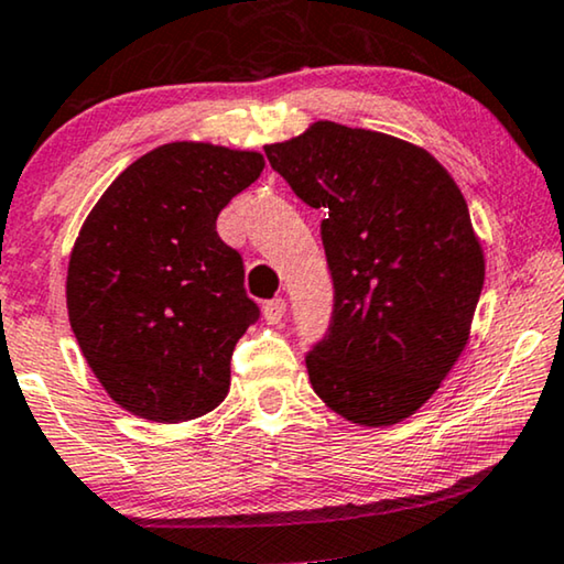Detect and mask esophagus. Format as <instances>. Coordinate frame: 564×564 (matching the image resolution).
<instances>
[{
  "label": "esophagus",
  "instance_id": "esophagus-1",
  "mask_svg": "<svg viewBox=\"0 0 564 564\" xmlns=\"http://www.w3.org/2000/svg\"><path fill=\"white\" fill-rule=\"evenodd\" d=\"M263 314L271 324H279L285 314V301L283 299H271L263 304Z\"/></svg>",
  "mask_w": 564,
  "mask_h": 564
}]
</instances>
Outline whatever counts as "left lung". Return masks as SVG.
Wrapping results in <instances>:
<instances>
[{
	"label": "left lung",
	"mask_w": 564,
	"mask_h": 564,
	"mask_svg": "<svg viewBox=\"0 0 564 564\" xmlns=\"http://www.w3.org/2000/svg\"><path fill=\"white\" fill-rule=\"evenodd\" d=\"M265 155L324 212L335 304L306 352L312 388L355 424L401 422L463 352L486 279L463 194L426 150L335 122Z\"/></svg>",
	"instance_id": "left-lung-1"
}]
</instances>
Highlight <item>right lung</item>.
I'll list each match as a JSON object with an SVG mask.
<instances>
[{
	"mask_svg": "<svg viewBox=\"0 0 564 564\" xmlns=\"http://www.w3.org/2000/svg\"><path fill=\"white\" fill-rule=\"evenodd\" d=\"M260 153L169 142L124 169L70 252V329L105 391L150 422L219 406L237 339L260 308L217 217L258 181Z\"/></svg>",
	"mask_w": 564,
	"mask_h": 564,
	"instance_id": "add662e5",
	"label": "right lung"
}]
</instances>
